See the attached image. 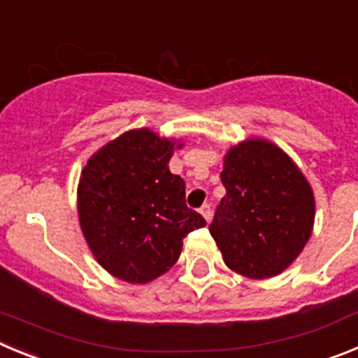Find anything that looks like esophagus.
<instances>
[{
  "mask_svg": "<svg viewBox=\"0 0 358 358\" xmlns=\"http://www.w3.org/2000/svg\"><path fill=\"white\" fill-rule=\"evenodd\" d=\"M201 215L206 218V222H210V220H211V206H210V204H204V206L201 208Z\"/></svg>",
  "mask_w": 358,
  "mask_h": 358,
  "instance_id": "obj_1",
  "label": "esophagus"
}]
</instances>
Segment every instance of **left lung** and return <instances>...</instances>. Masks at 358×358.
I'll use <instances>...</instances> for the list:
<instances>
[{
  "label": "left lung",
  "mask_w": 358,
  "mask_h": 358,
  "mask_svg": "<svg viewBox=\"0 0 358 358\" xmlns=\"http://www.w3.org/2000/svg\"><path fill=\"white\" fill-rule=\"evenodd\" d=\"M220 179L226 195L210 233L224 264L251 280L281 274L314 229L315 199L306 177L276 143L249 138L227 150Z\"/></svg>",
  "instance_id": "obj_1"
}]
</instances>
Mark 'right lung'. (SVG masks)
I'll list each match as a JSON object with an SVG mask.
<instances>
[{
    "instance_id": "add662e5",
    "label": "right lung",
    "mask_w": 358,
    "mask_h": 358,
    "mask_svg": "<svg viewBox=\"0 0 358 358\" xmlns=\"http://www.w3.org/2000/svg\"><path fill=\"white\" fill-rule=\"evenodd\" d=\"M177 140L132 129L87 159L77 188L82 235L94 260L127 283L145 285L179 260L182 238L206 220L189 210L185 181L169 161Z\"/></svg>"
}]
</instances>
